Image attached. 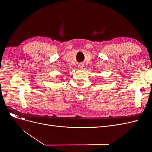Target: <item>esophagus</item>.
<instances>
[{
    "instance_id": "obj_1",
    "label": "esophagus",
    "mask_w": 152,
    "mask_h": 152,
    "mask_svg": "<svg viewBox=\"0 0 152 152\" xmlns=\"http://www.w3.org/2000/svg\"><path fill=\"white\" fill-rule=\"evenodd\" d=\"M79 67L82 68V67H83V66H82V65H79Z\"/></svg>"
}]
</instances>
